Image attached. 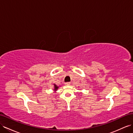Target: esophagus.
I'll list each match as a JSON object with an SVG mask.
<instances>
[{
	"instance_id": "esophagus-1",
	"label": "esophagus",
	"mask_w": 133,
	"mask_h": 133,
	"mask_svg": "<svg viewBox=\"0 0 133 133\" xmlns=\"http://www.w3.org/2000/svg\"><path fill=\"white\" fill-rule=\"evenodd\" d=\"M65 84L66 85H69L70 84V82H66V83H65Z\"/></svg>"
}]
</instances>
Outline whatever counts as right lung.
I'll use <instances>...</instances> for the list:
<instances>
[{
	"label": "right lung",
	"instance_id": "right-lung-1",
	"mask_svg": "<svg viewBox=\"0 0 133 133\" xmlns=\"http://www.w3.org/2000/svg\"><path fill=\"white\" fill-rule=\"evenodd\" d=\"M54 86H55V89H54V90H57V89H58V87H57V86L55 85V84H54Z\"/></svg>",
	"mask_w": 133,
	"mask_h": 133
}]
</instances>
